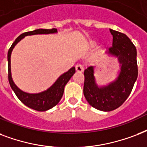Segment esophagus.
Listing matches in <instances>:
<instances>
[{"label": "esophagus", "mask_w": 147, "mask_h": 147, "mask_svg": "<svg viewBox=\"0 0 147 147\" xmlns=\"http://www.w3.org/2000/svg\"><path fill=\"white\" fill-rule=\"evenodd\" d=\"M84 66L81 65V64H77V65L76 66V70H77V72L81 73L84 71Z\"/></svg>", "instance_id": "obj_1"}]
</instances>
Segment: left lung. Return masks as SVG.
<instances>
[{"instance_id":"left-lung-1","label":"left lung","mask_w":147,"mask_h":147,"mask_svg":"<svg viewBox=\"0 0 147 147\" xmlns=\"http://www.w3.org/2000/svg\"><path fill=\"white\" fill-rule=\"evenodd\" d=\"M110 31L113 35V47L106 53L117 57L120 63L117 77L102 86L96 84L94 66L84 70V94L86 101L96 110L105 112L116 110L124 103L138 76L136 49L134 44L124 34L112 29Z\"/></svg>"}]
</instances>
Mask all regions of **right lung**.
Segmentation results:
<instances>
[{"mask_svg": "<svg viewBox=\"0 0 147 147\" xmlns=\"http://www.w3.org/2000/svg\"><path fill=\"white\" fill-rule=\"evenodd\" d=\"M57 33V30L55 28L48 30V29H37L33 31L24 33L20 34L19 37L15 40L13 44L11 45L7 53V61H8V80L9 84L11 85V89L15 93L16 96L18 99L22 102L24 105L28 107L31 108L33 110L37 111H46L48 110L53 107H55L62 98V96L64 91V87L67 82L72 77V76L75 74L76 70L75 67H73L67 72L63 73L60 77H58L57 80L51 85L48 89L46 90L36 93V94H30L21 90L18 87L13 80L12 75H11V53L14 47L17 45L18 42H20L23 38L26 36L37 34H56Z\"/></svg>", "mask_w": 147, "mask_h": 147, "instance_id": "1", "label": "right lung"}]
</instances>
